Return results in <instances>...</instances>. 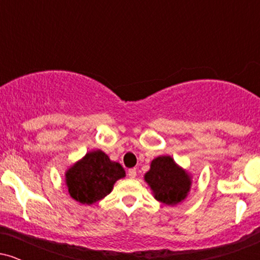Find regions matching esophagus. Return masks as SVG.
Instances as JSON below:
<instances>
[{
  "mask_svg": "<svg viewBox=\"0 0 260 260\" xmlns=\"http://www.w3.org/2000/svg\"><path fill=\"white\" fill-rule=\"evenodd\" d=\"M128 176H129L131 178H134L137 176V170L136 169H129L128 170Z\"/></svg>",
  "mask_w": 260,
  "mask_h": 260,
  "instance_id": "1",
  "label": "esophagus"
}]
</instances>
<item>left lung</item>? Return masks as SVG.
I'll list each match as a JSON object with an SVG mask.
<instances>
[{"mask_svg":"<svg viewBox=\"0 0 260 260\" xmlns=\"http://www.w3.org/2000/svg\"><path fill=\"white\" fill-rule=\"evenodd\" d=\"M144 180L153 190L154 198L168 205L184 201L192 186L190 176L171 156H157L151 161Z\"/></svg>","mask_w":260,"mask_h":260,"instance_id":"left-lung-1","label":"left lung"}]
</instances>
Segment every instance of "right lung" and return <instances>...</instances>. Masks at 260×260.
Returning a JSON list of instances; mask_svg holds the SVG:
<instances>
[{
	"instance_id": "1",
	"label": "right lung",
	"mask_w": 260,
	"mask_h": 260,
	"mask_svg": "<svg viewBox=\"0 0 260 260\" xmlns=\"http://www.w3.org/2000/svg\"><path fill=\"white\" fill-rule=\"evenodd\" d=\"M126 172L118 162L101 150H92L66 171V184L74 201L94 204L112 190L113 184Z\"/></svg>"
}]
</instances>
